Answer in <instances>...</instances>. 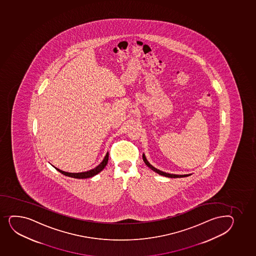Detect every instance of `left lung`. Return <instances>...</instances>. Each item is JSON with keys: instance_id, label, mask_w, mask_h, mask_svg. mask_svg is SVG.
Wrapping results in <instances>:
<instances>
[{"instance_id": "1", "label": "left lung", "mask_w": 256, "mask_h": 256, "mask_svg": "<svg viewBox=\"0 0 256 256\" xmlns=\"http://www.w3.org/2000/svg\"><path fill=\"white\" fill-rule=\"evenodd\" d=\"M143 160L144 163H146V165L148 166V168H150L152 170L156 172V174H159V175H162V176H166V178H185V176H188L190 175H192V174H184V175H178V174H168V172H162V170H159V169H157V168H154L153 166L150 164V163L148 162L147 159H146V154L143 153Z\"/></svg>"}]
</instances>
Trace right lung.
<instances>
[{
	"mask_svg": "<svg viewBox=\"0 0 256 256\" xmlns=\"http://www.w3.org/2000/svg\"><path fill=\"white\" fill-rule=\"evenodd\" d=\"M108 158H109V153H106V156L104 157V159L102 160V162L100 163L99 165L97 166L96 168H93L91 170H87V172H78V174H74V172H64V170H60L58 168H54L56 170L60 172L62 174H64L65 176H70V178H74L84 179L88 178H92V176H96L97 174L100 172L106 166L108 165Z\"/></svg>",
	"mask_w": 256,
	"mask_h": 256,
	"instance_id": "add662e5",
	"label": "right lung"
}]
</instances>
